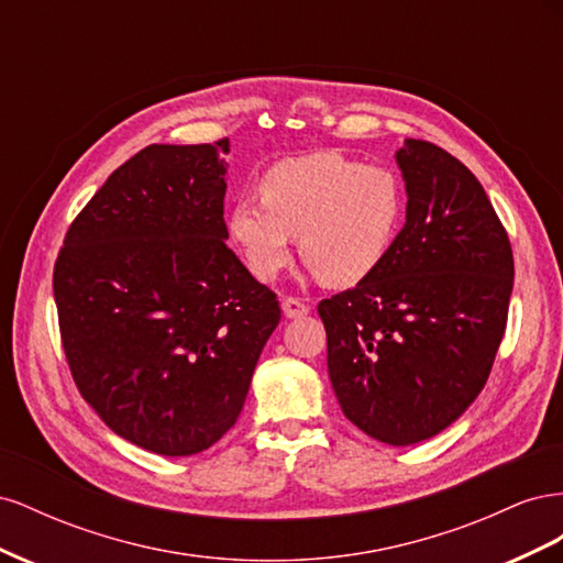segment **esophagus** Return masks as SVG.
Segmentation results:
<instances>
[{
  "mask_svg": "<svg viewBox=\"0 0 563 563\" xmlns=\"http://www.w3.org/2000/svg\"><path fill=\"white\" fill-rule=\"evenodd\" d=\"M282 310L288 319H300L305 314H310V305H305L302 300L298 298H284L282 300Z\"/></svg>",
  "mask_w": 563,
  "mask_h": 563,
  "instance_id": "esophagus-1",
  "label": "esophagus"
}]
</instances>
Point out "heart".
I'll return each instance as SVG.
<instances>
[{"instance_id": "heart-1", "label": "heart", "mask_w": 563, "mask_h": 563, "mask_svg": "<svg viewBox=\"0 0 563 563\" xmlns=\"http://www.w3.org/2000/svg\"><path fill=\"white\" fill-rule=\"evenodd\" d=\"M404 220L397 176L335 152L286 159L261 180V199L232 203L228 230L261 282L291 263L294 236L302 261L327 286L368 279L389 255Z\"/></svg>"}]
</instances>
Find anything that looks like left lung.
Wrapping results in <instances>:
<instances>
[{"mask_svg": "<svg viewBox=\"0 0 563 563\" xmlns=\"http://www.w3.org/2000/svg\"><path fill=\"white\" fill-rule=\"evenodd\" d=\"M406 223L385 263L319 302L350 422L389 446L446 430L479 397L505 333L515 258L470 168L428 141L397 150Z\"/></svg>", "mask_w": 563, "mask_h": 563, "instance_id": "obj_1", "label": "left lung"}]
</instances>
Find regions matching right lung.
Returning a JSON list of instances; mask_svg holds the SVG:
<instances>
[{
	"instance_id": "1",
	"label": "right lung",
	"mask_w": 563,
	"mask_h": 563,
	"mask_svg": "<svg viewBox=\"0 0 563 563\" xmlns=\"http://www.w3.org/2000/svg\"><path fill=\"white\" fill-rule=\"evenodd\" d=\"M228 141L147 145L91 197L54 267L63 350L108 428L178 457L240 418L279 300L228 249Z\"/></svg>"
}]
</instances>
